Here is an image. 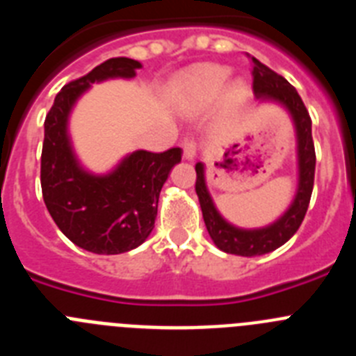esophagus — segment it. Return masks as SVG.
<instances>
[{"label":"esophagus","instance_id":"obj_1","mask_svg":"<svg viewBox=\"0 0 356 356\" xmlns=\"http://www.w3.org/2000/svg\"><path fill=\"white\" fill-rule=\"evenodd\" d=\"M197 153V144L194 140H185L184 143V156L187 160H194L196 159Z\"/></svg>","mask_w":356,"mask_h":356}]
</instances>
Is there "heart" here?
Listing matches in <instances>:
<instances>
[{
	"label": "heart",
	"instance_id": "heart-1",
	"mask_svg": "<svg viewBox=\"0 0 356 356\" xmlns=\"http://www.w3.org/2000/svg\"><path fill=\"white\" fill-rule=\"evenodd\" d=\"M229 69L219 64H197L175 78L169 92L172 108L181 115H197L212 108L221 97L225 110H234L244 103L248 87L235 80L229 85Z\"/></svg>",
	"mask_w": 356,
	"mask_h": 356
}]
</instances>
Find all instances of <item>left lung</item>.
Wrapping results in <instances>:
<instances>
[{"mask_svg": "<svg viewBox=\"0 0 356 356\" xmlns=\"http://www.w3.org/2000/svg\"><path fill=\"white\" fill-rule=\"evenodd\" d=\"M253 62V92L262 103H275L289 114L296 134V159H298V187L291 205L271 225L260 228H241L228 222L217 210L207 187L205 163H196V194L200 197L203 221L210 238L225 253L238 257H260L271 253L298 232L307 213L314 188L316 151L312 140V121L298 90L275 71L251 56Z\"/></svg>", "mask_w": 356, "mask_h": 356, "instance_id": "1", "label": "left lung"}]
</instances>
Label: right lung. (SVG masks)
Segmentation results:
<instances>
[{"mask_svg": "<svg viewBox=\"0 0 356 356\" xmlns=\"http://www.w3.org/2000/svg\"><path fill=\"white\" fill-rule=\"evenodd\" d=\"M143 64L127 56L108 58L56 94L44 121L40 185L46 209L62 234L78 248L119 254L139 248L155 228L159 196L169 172L181 162V149H137L108 172L96 175L78 160L69 135V118L81 96L106 80H131Z\"/></svg>", "mask_w": 356, "mask_h": 356, "instance_id": "1", "label": "right lung"}]
</instances>
